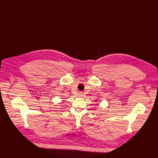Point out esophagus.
<instances>
[{
    "mask_svg": "<svg viewBox=\"0 0 158 158\" xmlns=\"http://www.w3.org/2000/svg\"><path fill=\"white\" fill-rule=\"evenodd\" d=\"M79 97H82V96L83 95L82 92H79Z\"/></svg>",
    "mask_w": 158,
    "mask_h": 158,
    "instance_id": "esophagus-1",
    "label": "esophagus"
}]
</instances>
